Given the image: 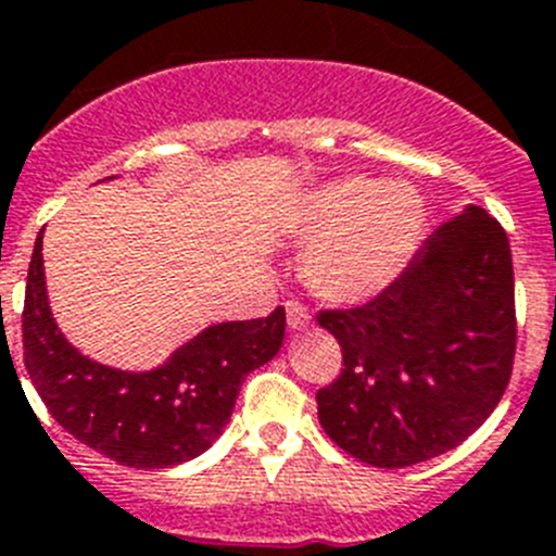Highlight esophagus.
<instances>
[{"label":"esophagus","mask_w":556,"mask_h":556,"mask_svg":"<svg viewBox=\"0 0 556 556\" xmlns=\"http://www.w3.org/2000/svg\"><path fill=\"white\" fill-rule=\"evenodd\" d=\"M285 313H288V327H291V330H305L307 321H311L307 311L299 305L296 299H288V302H285Z\"/></svg>","instance_id":"34e87169"}]
</instances>
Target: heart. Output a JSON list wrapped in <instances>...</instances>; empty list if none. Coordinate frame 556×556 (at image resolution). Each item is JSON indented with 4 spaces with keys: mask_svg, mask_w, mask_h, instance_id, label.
<instances>
[{
    "mask_svg": "<svg viewBox=\"0 0 556 556\" xmlns=\"http://www.w3.org/2000/svg\"><path fill=\"white\" fill-rule=\"evenodd\" d=\"M422 231L425 201L412 185L366 176L316 187L288 218V238L305 249V285L330 305H364L392 288Z\"/></svg>",
    "mask_w": 556,
    "mask_h": 556,
    "instance_id": "heart-1",
    "label": "heart"
}]
</instances>
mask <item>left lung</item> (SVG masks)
<instances>
[{"mask_svg": "<svg viewBox=\"0 0 556 556\" xmlns=\"http://www.w3.org/2000/svg\"><path fill=\"white\" fill-rule=\"evenodd\" d=\"M344 369L318 389V422L371 467H408L462 445L501 403L515 361L506 231L467 206L403 277L350 311H321Z\"/></svg>", "mask_w": 556, "mask_h": 556, "instance_id": "obj_1", "label": "left lung"}]
</instances>
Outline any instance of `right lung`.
<instances>
[{"mask_svg": "<svg viewBox=\"0 0 556 556\" xmlns=\"http://www.w3.org/2000/svg\"><path fill=\"white\" fill-rule=\"evenodd\" d=\"M33 249L24 291V369L64 431L105 458L164 470L201 456L224 433L245 375L268 364L285 338V311L224 321L190 338L162 366L125 371L98 364L58 330L41 257Z\"/></svg>", "mask_w": 556, "mask_h": 556, "instance_id": "right-lung-1", "label": "right lung"}]
</instances>
